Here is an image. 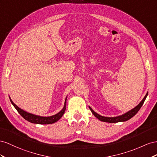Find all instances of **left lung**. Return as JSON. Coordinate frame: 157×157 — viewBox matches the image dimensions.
<instances>
[{
	"mask_svg": "<svg viewBox=\"0 0 157 157\" xmlns=\"http://www.w3.org/2000/svg\"><path fill=\"white\" fill-rule=\"evenodd\" d=\"M147 95H148V92L147 93V94L145 95V96L144 97V98H143V100L140 102V104H139L137 106H136L135 108L130 110L128 112H127V113H126L122 115L116 116V117H105V116H101L98 114L96 113L94 111L90 106H89V109H90V110L91 111V113H93V114L95 116L96 118H97L98 120L102 121V122H109V123H116V122H125V121H127L130 118H132L133 116H134L137 113V112L140 110V109H141V107L142 106L143 103H144V102L146 99Z\"/></svg>",
	"mask_w": 157,
	"mask_h": 157,
	"instance_id": "left-lung-1",
	"label": "left lung"
}]
</instances>
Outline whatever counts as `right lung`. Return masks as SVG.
<instances>
[{
    "label": "right lung",
    "instance_id": "obj_1",
    "mask_svg": "<svg viewBox=\"0 0 157 157\" xmlns=\"http://www.w3.org/2000/svg\"><path fill=\"white\" fill-rule=\"evenodd\" d=\"M10 100L11 103L12 104V105L14 106V108L17 110V111L18 112V113L23 117L25 120H28V122H31V123H33V124H53L56 122H57L58 120L61 118V117L65 113L66 110V98L65 100V102H64V106L59 113L56 114L55 115H53L51 116H47V117H45V116H37V115H35L33 114H31L29 113H27L25 110H22L21 109L19 108L16 104L14 103L10 97Z\"/></svg>",
    "mask_w": 157,
    "mask_h": 157
}]
</instances>
